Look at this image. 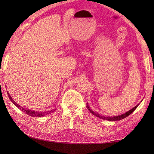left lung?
<instances>
[{"instance_id":"8db88e82","label":"left lung","mask_w":154,"mask_h":154,"mask_svg":"<svg viewBox=\"0 0 154 154\" xmlns=\"http://www.w3.org/2000/svg\"><path fill=\"white\" fill-rule=\"evenodd\" d=\"M138 106H139V105L135 106L134 108H132L131 110H130L128 112H126V113L122 114V115H119V116H114V117H109V116L107 117V116H101L100 114L96 113V112H94V111H92V109H90V106H88V104H87L86 107L88 108V110H89L91 112V113H92L94 115V116L98 117V118H99L100 119H105V120H109V121H118V120H121V119H123L124 118H126V117H128L129 116V115L131 114L132 112H133L135 110V109H137Z\"/></svg>"}]
</instances>
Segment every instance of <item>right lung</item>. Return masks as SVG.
<instances>
[{
  "label": "right lung",
  "instance_id": "right-lung-1",
  "mask_svg": "<svg viewBox=\"0 0 154 154\" xmlns=\"http://www.w3.org/2000/svg\"><path fill=\"white\" fill-rule=\"evenodd\" d=\"M8 94V96H9V98L10 100H11V102L14 104V105L17 106V108H19L20 109H21L24 113H25L26 114H27L28 116H32V117H42V116H45V115H48V114H49L50 113H51V112H53V110H51L50 111H48V112H37V111H31V110H28V109H24L23 107H21V106L20 105H18V104H17L15 102V101L14 100V99H13L11 96H10Z\"/></svg>",
  "mask_w": 154,
  "mask_h": 154
}]
</instances>
